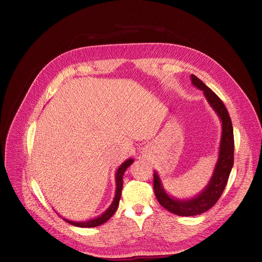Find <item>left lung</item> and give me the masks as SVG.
<instances>
[{"instance_id": "left-lung-1", "label": "left lung", "mask_w": 262, "mask_h": 262, "mask_svg": "<svg viewBox=\"0 0 262 262\" xmlns=\"http://www.w3.org/2000/svg\"><path fill=\"white\" fill-rule=\"evenodd\" d=\"M191 79L193 85L203 91L209 104L220 117L222 121V138L220 143L219 159L213 175L205 190L197 197L181 201L171 198L164 191L158 173H154V189L159 203L172 213L182 216H192L203 213L217 202L224 190H225L234 162L233 127L225 104L210 88H208L194 74H192Z\"/></svg>"}]
</instances>
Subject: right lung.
Masks as SVG:
<instances>
[{
	"label": "right lung",
	"instance_id": "add662e5",
	"mask_svg": "<svg viewBox=\"0 0 262 262\" xmlns=\"http://www.w3.org/2000/svg\"><path fill=\"white\" fill-rule=\"evenodd\" d=\"M133 159H129L127 161H125L117 170L116 173V195L115 198L113 200V203L111 204V206L105 210V212H103L100 216H97L95 219H92L90 221L87 222H71L68 220H65L67 223L71 224L73 226H78V227H82V228H91V227H96L101 225V224L105 223L112 215L115 213V211L117 210V207L119 205V200L121 197V191H122V185H123V174L125 172V170L133 164Z\"/></svg>",
	"mask_w": 262,
	"mask_h": 262
}]
</instances>
